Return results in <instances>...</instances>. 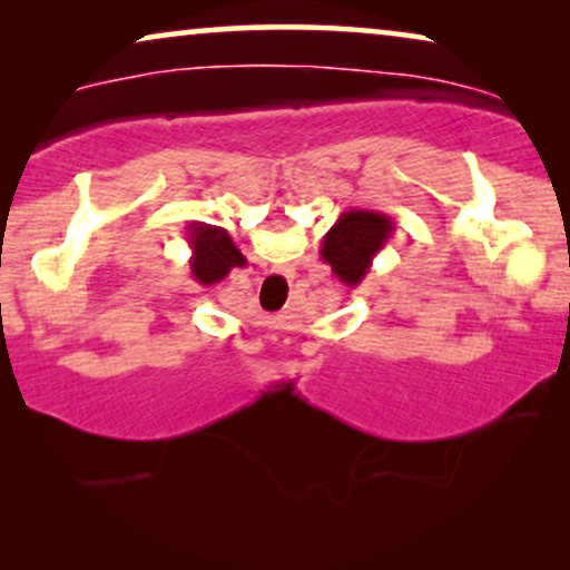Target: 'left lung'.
I'll return each mask as SVG.
<instances>
[{"mask_svg":"<svg viewBox=\"0 0 570 570\" xmlns=\"http://www.w3.org/2000/svg\"><path fill=\"white\" fill-rule=\"evenodd\" d=\"M396 230V223L376 209H347L326 230L322 240V259L330 264L334 277L347 287H357L373 267V259L384 252Z\"/></svg>","mask_w":570,"mask_h":570,"instance_id":"obj_1","label":"left lung"}]
</instances>
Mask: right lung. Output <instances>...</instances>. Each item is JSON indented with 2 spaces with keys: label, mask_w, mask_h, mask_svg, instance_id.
<instances>
[{
  "label": "right lung",
  "mask_w": 570,
  "mask_h": 570,
  "mask_svg": "<svg viewBox=\"0 0 570 570\" xmlns=\"http://www.w3.org/2000/svg\"><path fill=\"white\" fill-rule=\"evenodd\" d=\"M186 244L191 248V277L199 285H215L230 275L233 267H246V256L233 244L228 230L207 223L186 225Z\"/></svg>",
  "instance_id": "right-lung-1"
}]
</instances>
